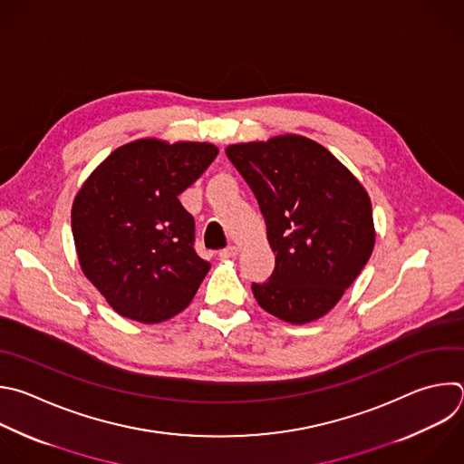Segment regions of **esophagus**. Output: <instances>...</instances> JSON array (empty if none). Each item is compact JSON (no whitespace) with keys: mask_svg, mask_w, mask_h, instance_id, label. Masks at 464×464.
<instances>
[{"mask_svg":"<svg viewBox=\"0 0 464 464\" xmlns=\"http://www.w3.org/2000/svg\"><path fill=\"white\" fill-rule=\"evenodd\" d=\"M218 255H220V258H235L238 255V247L237 246H227Z\"/></svg>","mask_w":464,"mask_h":464,"instance_id":"34e87169","label":"esophagus"}]
</instances>
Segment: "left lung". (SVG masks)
Masks as SVG:
<instances>
[{"instance_id":"obj_1","label":"left lung","mask_w":464,"mask_h":464,"mask_svg":"<svg viewBox=\"0 0 464 464\" xmlns=\"http://www.w3.org/2000/svg\"><path fill=\"white\" fill-rule=\"evenodd\" d=\"M226 154L255 193L276 255L269 280L251 285L258 305L289 324L324 317L375 246L366 189L326 147L300 134L233 143Z\"/></svg>"}]
</instances>
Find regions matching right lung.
<instances>
[{"label":"right lung","mask_w":464,"mask_h":464,"mask_svg":"<svg viewBox=\"0 0 464 464\" xmlns=\"http://www.w3.org/2000/svg\"><path fill=\"white\" fill-rule=\"evenodd\" d=\"M217 154L208 141L140 138L114 149L76 193L80 267L118 315L159 324L193 300L211 264L193 247L195 220L179 195Z\"/></svg>","instance_id":"1"}]
</instances>
